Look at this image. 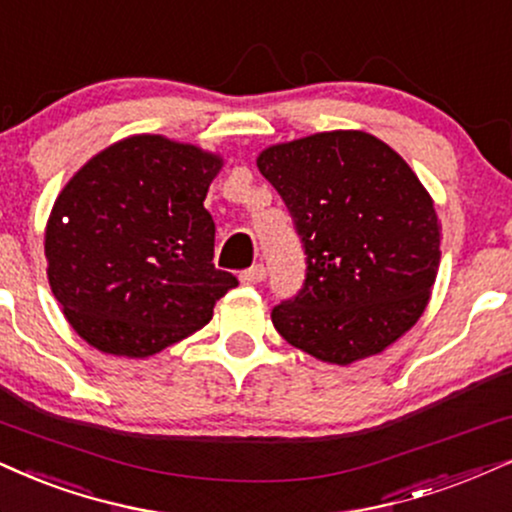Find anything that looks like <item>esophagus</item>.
Wrapping results in <instances>:
<instances>
[{
    "instance_id": "obj_1",
    "label": "esophagus",
    "mask_w": 512,
    "mask_h": 512,
    "mask_svg": "<svg viewBox=\"0 0 512 512\" xmlns=\"http://www.w3.org/2000/svg\"><path fill=\"white\" fill-rule=\"evenodd\" d=\"M266 266H261V263H258V266H251L249 270H244L242 275H239V280L244 282V285H258V282H263L266 280Z\"/></svg>"
}]
</instances>
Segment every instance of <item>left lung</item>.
<instances>
[{
    "instance_id": "obj_1",
    "label": "left lung",
    "mask_w": 512,
    "mask_h": 512,
    "mask_svg": "<svg viewBox=\"0 0 512 512\" xmlns=\"http://www.w3.org/2000/svg\"><path fill=\"white\" fill-rule=\"evenodd\" d=\"M256 166L308 256L304 289L273 308L280 337L330 365L399 342L430 304L441 261V220L413 168L363 130L270 144Z\"/></svg>"
}]
</instances>
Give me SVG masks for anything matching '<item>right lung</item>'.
I'll list each match as a JSON object with an SVG mask.
<instances>
[{"label":"right lung","mask_w":512,"mask_h":512,"mask_svg":"<svg viewBox=\"0 0 512 512\" xmlns=\"http://www.w3.org/2000/svg\"><path fill=\"white\" fill-rule=\"evenodd\" d=\"M218 151L163 135L109 144L63 185L44 227L47 280L97 351L147 358L199 332L235 275L213 266L204 208Z\"/></svg>","instance_id":"add662e5"}]
</instances>
